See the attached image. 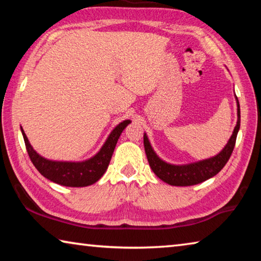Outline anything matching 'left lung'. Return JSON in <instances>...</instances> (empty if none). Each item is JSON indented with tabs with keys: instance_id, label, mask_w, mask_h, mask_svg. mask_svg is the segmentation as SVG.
Wrapping results in <instances>:
<instances>
[{
	"instance_id": "left-lung-1",
	"label": "left lung",
	"mask_w": 261,
	"mask_h": 261,
	"mask_svg": "<svg viewBox=\"0 0 261 261\" xmlns=\"http://www.w3.org/2000/svg\"><path fill=\"white\" fill-rule=\"evenodd\" d=\"M237 123L235 129L232 131L230 139L228 140L226 146L223 147L222 151L215 156H212L205 160H200L192 163H187V165H171L163 161L162 159L156 155L154 152L151 143L147 138L146 134H144V147L145 153H146L149 167L152 168L153 173L155 174L163 182H166L174 187H189V185H196L205 180L213 177L222 168L226 166L229 158L235 147L237 134L240 131L241 126V109L240 102H238L237 96Z\"/></svg>"
}]
</instances>
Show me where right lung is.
Returning a JSON list of instances; mask_svg holds the SVG:
<instances>
[{
    "instance_id": "obj_1",
    "label": "right lung",
    "mask_w": 261,
    "mask_h": 261,
    "mask_svg": "<svg viewBox=\"0 0 261 261\" xmlns=\"http://www.w3.org/2000/svg\"><path fill=\"white\" fill-rule=\"evenodd\" d=\"M130 123V120H125L121 122L120 124H117L114 127V130L110 132L102 147L100 148V151L94 156L90 158L88 160L78 162L53 161L41 156L31 146L28 137H26L21 126L20 130L24 137L25 146L28 149L31 161L43 177L48 178L56 184L63 185V187L82 188L94 184L102 177V175L106 173L109 166L110 159H112L118 138H120L123 130Z\"/></svg>"
}]
</instances>
